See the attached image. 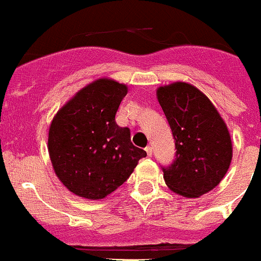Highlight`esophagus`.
I'll return each instance as SVG.
<instances>
[{"label":"esophagus","mask_w":261,"mask_h":261,"mask_svg":"<svg viewBox=\"0 0 261 261\" xmlns=\"http://www.w3.org/2000/svg\"><path fill=\"white\" fill-rule=\"evenodd\" d=\"M146 152H147V154H148L149 157L152 156V152H153V148H152L151 146H147L146 147Z\"/></svg>","instance_id":"obj_1"}]
</instances>
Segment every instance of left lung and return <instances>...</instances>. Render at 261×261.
Listing matches in <instances>:
<instances>
[{
  "instance_id": "left-lung-1",
  "label": "left lung",
  "mask_w": 261,
  "mask_h": 261,
  "mask_svg": "<svg viewBox=\"0 0 261 261\" xmlns=\"http://www.w3.org/2000/svg\"><path fill=\"white\" fill-rule=\"evenodd\" d=\"M175 139V160L162 167L172 192L198 198L215 189L228 170L232 144L227 125L197 87L175 82L157 90Z\"/></svg>"
}]
</instances>
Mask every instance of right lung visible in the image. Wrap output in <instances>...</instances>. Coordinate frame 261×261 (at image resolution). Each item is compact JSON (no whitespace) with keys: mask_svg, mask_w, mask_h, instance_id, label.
I'll list each match as a JSON object with an SVG mask.
<instances>
[{"mask_svg":"<svg viewBox=\"0 0 261 261\" xmlns=\"http://www.w3.org/2000/svg\"><path fill=\"white\" fill-rule=\"evenodd\" d=\"M127 86L97 80L80 90L56 114L48 137L51 165L64 187L86 199H102L120 187L146 151L129 128L115 122Z\"/></svg>","mask_w":261,"mask_h":261,"instance_id":"add662e5","label":"right lung"}]
</instances>
